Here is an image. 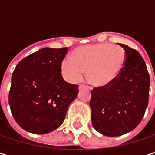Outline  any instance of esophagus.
Segmentation results:
<instances>
[{
  "label": "esophagus",
  "mask_w": 155,
  "mask_h": 155,
  "mask_svg": "<svg viewBox=\"0 0 155 155\" xmlns=\"http://www.w3.org/2000/svg\"><path fill=\"white\" fill-rule=\"evenodd\" d=\"M84 88H88V86H86V85H84V84H81L80 86H79V89L81 90V89H84Z\"/></svg>",
  "instance_id": "obj_1"
}]
</instances>
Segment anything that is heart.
Returning a JSON list of instances; mask_svg holds the SVG:
<instances>
[{"mask_svg":"<svg viewBox=\"0 0 155 155\" xmlns=\"http://www.w3.org/2000/svg\"><path fill=\"white\" fill-rule=\"evenodd\" d=\"M126 52L119 46L94 44L75 48L70 60H64L61 71L64 78L76 82L85 72L87 81L94 86H107L117 80L126 64Z\"/></svg>","mask_w":155,"mask_h":155,"instance_id":"b5f03b06","label":"heart"}]
</instances>
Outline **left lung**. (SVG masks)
Returning <instances> with one entry per match:
<instances>
[{"instance_id": "left-lung-1", "label": "left lung", "mask_w": 155, "mask_h": 155, "mask_svg": "<svg viewBox=\"0 0 155 155\" xmlns=\"http://www.w3.org/2000/svg\"><path fill=\"white\" fill-rule=\"evenodd\" d=\"M118 45L127 55L121 74L111 84L94 88L90 101L93 127L110 137L134 130L149 100L150 76L143 57L136 49Z\"/></svg>"}]
</instances>
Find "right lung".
<instances>
[{"label":"right lung","instance_id":"1","mask_svg":"<svg viewBox=\"0 0 155 155\" xmlns=\"http://www.w3.org/2000/svg\"><path fill=\"white\" fill-rule=\"evenodd\" d=\"M67 47L42 48L23 58L12 76L9 104L20 127L33 134H47L64 122L79 86L66 82L61 64Z\"/></svg>","mask_w":155,"mask_h":155}]
</instances>
